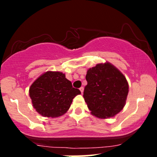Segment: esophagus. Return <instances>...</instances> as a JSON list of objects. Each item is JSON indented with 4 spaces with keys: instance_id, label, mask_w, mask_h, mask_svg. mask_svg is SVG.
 I'll list each match as a JSON object with an SVG mask.
<instances>
[{
    "instance_id": "1",
    "label": "esophagus",
    "mask_w": 157,
    "mask_h": 157,
    "mask_svg": "<svg viewBox=\"0 0 157 157\" xmlns=\"http://www.w3.org/2000/svg\"><path fill=\"white\" fill-rule=\"evenodd\" d=\"M83 90H84L83 87H80V91H81V93H82V92H83Z\"/></svg>"
}]
</instances>
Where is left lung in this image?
<instances>
[{
  "label": "left lung",
  "mask_w": 157,
  "mask_h": 157,
  "mask_svg": "<svg viewBox=\"0 0 157 157\" xmlns=\"http://www.w3.org/2000/svg\"><path fill=\"white\" fill-rule=\"evenodd\" d=\"M83 97L88 108L99 118L112 117L125 105L128 84L122 74L113 65L97 64L88 70Z\"/></svg>",
  "instance_id": "obj_1"
}]
</instances>
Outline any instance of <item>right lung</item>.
Listing matches in <instances>:
<instances>
[{
	"mask_svg": "<svg viewBox=\"0 0 157 157\" xmlns=\"http://www.w3.org/2000/svg\"><path fill=\"white\" fill-rule=\"evenodd\" d=\"M80 91L60 71H47L36 80L29 89V96L36 111L44 117H57L70 108Z\"/></svg>",
	"mask_w": 157,
	"mask_h": 157,
	"instance_id": "add662e5",
	"label": "right lung"
}]
</instances>
